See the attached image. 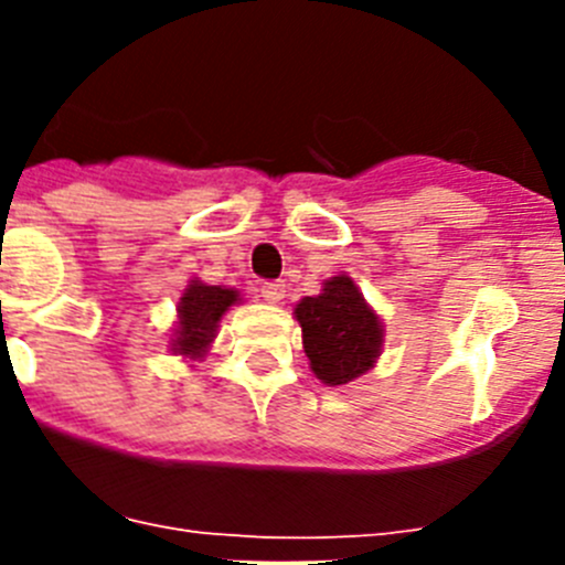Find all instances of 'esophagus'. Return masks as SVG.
<instances>
[{"mask_svg": "<svg viewBox=\"0 0 565 565\" xmlns=\"http://www.w3.org/2000/svg\"><path fill=\"white\" fill-rule=\"evenodd\" d=\"M259 297L266 299V302H271V306H277V302H282V297H286V282H279V279H268V282H263V286H259Z\"/></svg>", "mask_w": 565, "mask_h": 565, "instance_id": "34e87169", "label": "esophagus"}]
</instances>
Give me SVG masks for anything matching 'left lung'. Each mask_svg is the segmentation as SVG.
<instances>
[{
    "label": "left lung",
    "mask_w": 565,
    "mask_h": 565,
    "mask_svg": "<svg viewBox=\"0 0 565 565\" xmlns=\"http://www.w3.org/2000/svg\"><path fill=\"white\" fill-rule=\"evenodd\" d=\"M313 376L328 387L367 373L382 353L384 328L348 274L322 282V294L294 308Z\"/></svg>",
    "instance_id": "1"
}]
</instances>
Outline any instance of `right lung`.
Here are the masks:
<instances>
[{
  "instance_id": "right-lung-1",
  "label": "right lung",
  "mask_w": 565,
  "mask_h": 565,
  "mask_svg": "<svg viewBox=\"0 0 565 565\" xmlns=\"http://www.w3.org/2000/svg\"><path fill=\"white\" fill-rule=\"evenodd\" d=\"M239 302V294L226 286H206L201 279H192L178 302V326H174L172 351L186 359H203L214 333L221 326V317Z\"/></svg>"
}]
</instances>
